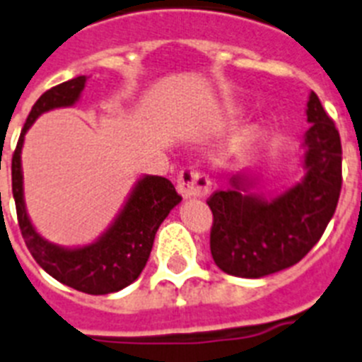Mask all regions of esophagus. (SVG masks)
Here are the masks:
<instances>
[{
  "label": "esophagus",
  "mask_w": 362,
  "mask_h": 362,
  "mask_svg": "<svg viewBox=\"0 0 362 362\" xmlns=\"http://www.w3.org/2000/svg\"><path fill=\"white\" fill-rule=\"evenodd\" d=\"M177 189L184 199L193 197H206L211 191V180L206 177V173L199 168H184L178 175Z\"/></svg>",
  "instance_id": "esophagus-1"
}]
</instances>
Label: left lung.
Segmentation results:
<instances>
[{
	"instance_id": "left-lung-1",
	"label": "left lung",
	"mask_w": 362,
	"mask_h": 362,
	"mask_svg": "<svg viewBox=\"0 0 362 362\" xmlns=\"http://www.w3.org/2000/svg\"><path fill=\"white\" fill-rule=\"evenodd\" d=\"M303 182L273 200L238 193L233 187L207 199L213 213L209 247L215 264L228 275L259 279L290 268L308 255L325 233L342 185L339 131L319 96L310 94Z\"/></svg>"
}]
</instances>
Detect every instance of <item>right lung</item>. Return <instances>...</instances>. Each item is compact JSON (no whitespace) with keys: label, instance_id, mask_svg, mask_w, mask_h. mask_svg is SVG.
Instances as JSON below:
<instances>
[{"label":"right lung","instance_id":"add662e5","mask_svg":"<svg viewBox=\"0 0 362 362\" xmlns=\"http://www.w3.org/2000/svg\"><path fill=\"white\" fill-rule=\"evenodd\" d=\"M83 87L86 76L72 78L50 87L33 105L12 155V194L20 231L34 260L62 284L89 295H107L122 290L140 276L151 255L160 224L173 207L180 202L182 197L168 178L144 177L111 229L90 246L65 250L43 240L36 233L23 202L20 158L23 134L42 112L56 107L72 105Z\"/></svg>","mask_w":362,"mask_h":362}]
</instances>
